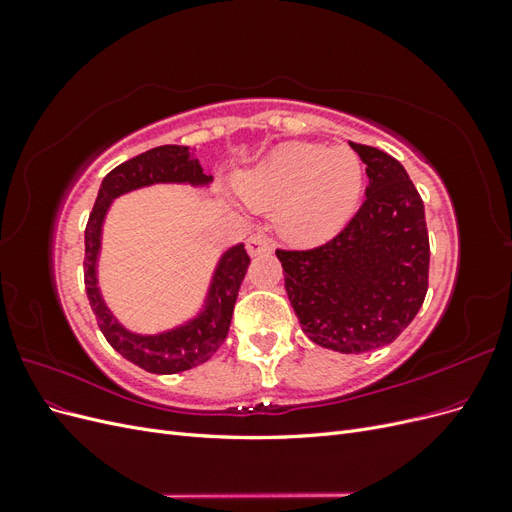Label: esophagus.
<instances>
[{
    "label": "esophagus",
    "mask_w": 512,
    "mask_h": 512,
    "mask_svg": "<svg viewBox=\"0 0 512 512\" xmlns=\"http://www.w3.org/2000/svg\"><path fill=\"white\" fill-rule=\"evenodd\" d=\"M245 247H247V252H250L252 256H256V254H262V252H269L271 250V239L262 230H256V232H252L250 237H247Z\"/></svg>",
    "instance_id": "1"
}]
</instances>
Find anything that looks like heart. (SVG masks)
Here are the masks:
<instances>
[{"label":"heart","mask_w":512,"mask_h":512,"mask_svg":"<svg viewBox=\"0 0 512 512\" xmlns=\"http://www.w3.org/2000/svg\"><path fill=\"white\" fill-rule=\"evenodd\" d=\"M363 168L350 149L288 143L237 177V192L260 211L280 209V228L297 243L331 237L356 209Z\"/></svg>","instance_id":"obj_1"}]
</instances>
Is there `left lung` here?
<instances>
[{
  "label": "left lung",
  "mask_w": 512,
  "mask_h": 512,
  "mask_svg": "<svg viewBox=\"0 0 512 512\" xmlns=\"http://www.w3.org/2000/svg\"><path fill=\"white\" fill-rule=\"evenodd\" d=\"M350 145L367 166L359 211L327 243L275 254L305 335L322 348L361 354L395 342L421 309L429 232L406 168L376 147Z\"/></svg>",
  "instance_id": "left-lung-1"
}]
</instances>
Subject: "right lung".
Returning a JSON list of instances; mask_svg holds the SVG:
<instances>
[{
    "label": "right lung",
    "mask_w": 512,
    "mask_h": 512,
    "mask_svg": "<svg viewBox=\"0 0 512 512\" xmlns=\"http://www.w3.org/2000/svg\"><path fill=\"white\" fill-rule=\"evenodd\" d=\"M164 181H188V183H209L211 177L203 173V166L192 156L188 147L181 145H162L153 147L141 156L115 166L100 185L96 205L89 213L85 226V292L91 309H94L98 327L106 342L111 344L123 359L143 367L151 374H177V371L192 369L200 363L209 361L218 352L228 335L235 309L237 294L243 277L250 267V254L245 245L239 243L224 254L220 267L213 275V284L209 292V305L194 322L185 324L181 329L168 331L162 335H134L113 320L104 307L100 292L96 286V256L100 250V230L111 200L119 194L143 188L151 183Z\"/></svg>",
    "instance_id": "1"
}]
</instances>
